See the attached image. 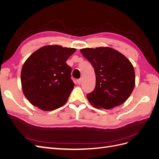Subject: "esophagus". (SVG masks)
<instances>
[{
	"mask_svg": "<svg viewBox=\"0 0 159 159\" xmlns=\"http://www.w3.org/2000/svg\"><path fill=\"white\" fill-rule=\"evenodd\" d=\"M81 81H82V79L80 78L79 80H77V83H78V84H81Z\"/></svg>",
	"mask_w": 159,
	"mask_h": 159,
	"instance_id": "34e87169",
	"label": "esophagus"
}]
</instances>
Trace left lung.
<instances>
[{
  "mask_svg": "<svg viewBox=\"0 0 159 159\" xmlns=\"http://www.w3.org/2000/svg\"><path fill=\"white\" fill-rule=\"evenodd\" d=\"M80 52L94 68L96 84L87 94L91 105L97 109H111L123 104L135 85L134 68L121 53L109 47L83 48Z\"/></svg>",
  "mask_w": 159,
  "mask_h": 159,
  "instance_id": "obj_1",
  "label": "left lung"
}]
</instances>
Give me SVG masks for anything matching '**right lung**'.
Wrapping results in <instances>:
<instances>
[{
  "label": "right lung",
  "mask_w": 159,
  "mask_h": 159,
  "mask_svg": "<svg viewBox=\"0 0 159 159\" xmlns=\"http://www.w3.org/2000/svg\"><path fill=\"white\" fill-rule=\"evenodd\" d=\"M75 48L48 45L32 54L21 71L23 93L43 111H52L66 103L74 87L71 68L66 63Z\"/></svg>",
  "instance_id": "add662e5"
}]
</instances>
